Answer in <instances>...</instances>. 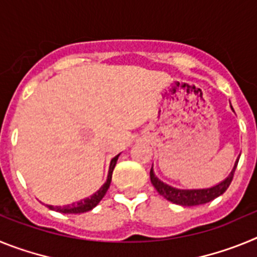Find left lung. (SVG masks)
<instances>
[{"instance_id": "obj_1", "label": "left lung", "mask_w": 257, "mask_h": 257, "mask_svg": "<svg viewBox=\"0 0 257 257\" xmlns=\"http://www.w3.org/2000/svg\"><path fill=\"white\" fill-rule=\"evenodd\" d=\"M237 163L238 160L235 162L233 171L230 172V175H229L225 180L221 181L217 185H215V187L207 188V189H176V188L170 187L167 184L158 180L156 175H154L153 170H151V181L153 184V187L157 189V192L160 193L161 196L165 197L166 199H169L170 202H172V203H176V205L181 206L203 205V203H207V202H211L212 199L216 198V197L221 196L222 193L228 189L231 180H233V176H234Z\"/></svg>"}]
</instances>
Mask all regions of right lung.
Returning <instances> with one entry per match:
<instances>
[{
  "mask_svg": "<svg viewBox=\"0 0 257 257\" xmlns=\"http://www.w3.org/2000/svg\"><path fill=\"white\" fill-rule=\"evenodd\" d=\"M118 157H119V154H118V156H115L114 158L110 161V166H109V172H108V179H106L105 184H104L103 187L97 190L95 194H92L90 198L82 199V201L77 202V203H72V205L63 206V207H61V206H50V205H47V207H49L50 210L58 211V212H61V213H82V212H87V211L92 210V208H94L95 206H96L97 203L101 201V199H103V197L105 196L106 190H108L109 185H110V180H112V172H113V170H114V166H115V163H117Z\"/></svg>",
  "mask_w": 257,
  "mask_h": 257,
  "instance_id": "obj_1",
  "label": "right lung"
}]
</instances>
